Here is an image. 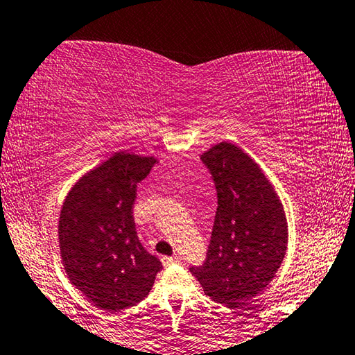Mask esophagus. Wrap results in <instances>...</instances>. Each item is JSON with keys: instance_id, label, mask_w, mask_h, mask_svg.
<instances>
[{"instance_id": "esophagus-1", "label": "esophagus", "mask_w": 355, "mask_h": 355, "mask_svg": "<svg viewBox=\"0 0 355 355\" xmlns=\"http://www.w3.org/2000/svg\"><path fill=\"white\" fill-rule=\"evenodd\" d=\"M182 259H180V256H172V257H162V263L164 266H172V263H178Z\"/></svg>"}]
</instances>
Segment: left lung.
Here are the masks:
<instances>
[{
	"instance_id": "obj_1",
	"label": "left lung",
	"mask_w": 355,
	"mask_h": 355,
	"mask_svg": "<svg viewBox=\"0 0 355 355\" xmlns=\"http://www.w3.org/2000/svg\"><path fill=\"white\" fill-rule=\"evenodd\" d=\"M217 189V212L202 266L189 272L212 301L239 309L272 282L288 246L275 188L243 149L218 143L201 156Z\"/></svg>"
}]
</instances>
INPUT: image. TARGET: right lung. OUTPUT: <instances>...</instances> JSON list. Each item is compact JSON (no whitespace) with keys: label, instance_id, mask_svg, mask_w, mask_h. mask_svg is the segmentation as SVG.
<instances>
[{"label":"right lung","instance_id":"right-lung-1","mask_svg":"<svg viewBox=\"0 0 355 355\" xmlns=\"http://www.w3.org/2000/svg\"><path fill=\"white\" fill-rule=\"evenodd\" d=\"M154 164L153 156L116 153L73 184L61 209L58 233L67 277L107 312L143 301L162 270L133 222L137 184Z\"/></svg>","mask_w":355,"mask_h":355}]
</instances>
